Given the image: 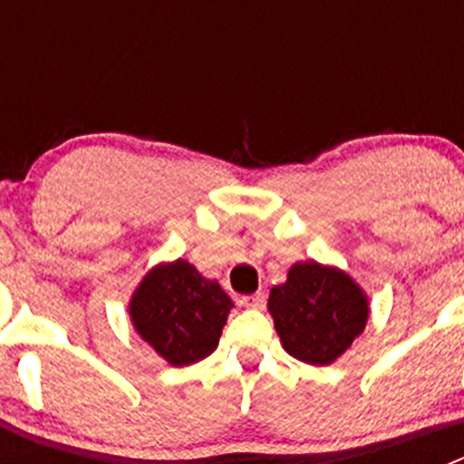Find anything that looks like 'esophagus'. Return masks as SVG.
<instances>
[{
  "instance_id": "esophagus-1",
  "label": "esophagus",
  "mask_w": 464,
  "mask_h": 464,
  "mask_svg": "<svg viewBox=\"0 0 464 464\" xmlns=\"http://www.w3.org/2000/svg\"><path fill=\"white\" fill-rule=\"evenodd\" d=\"M239 302H241V306H246V309H262V306H265V293L244 295Z\"/></svg>"
}]
</instances>
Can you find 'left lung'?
Here are the masks:
<instances>
[{
  "label": "left lung",
  "instance_id": "1",
  "mask_svg": "<svg viewBox=\"0 0 464 464\" xmlns=\"http://www.w3.org/2000/svg\"><path fill=\"white\" fill-rule=\"evenodd\" d=\"M283 348L306 364H332L362 334L370 302L358 283L337 267L295 262L288 278L269 293Z\"/></svg>",
  "mask_w": 464,
  "mask_h": 464
}]
</instances>
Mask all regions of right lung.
I'll return each mask as SVG.
<instances>
[{
  "label": "right lung",
  "instance_id": "right-lung-1",
  "mask_svg": "<svg viewBox=\"0 0 464 464\" xmlns=\"http://www.w3.org/2000/svg\"><path fill=\"white\" fill-rule=\"evenodd\" d=\"M232 306L218 281L204 278L195 265L179 257L143 276L130 299V318L158 355L186 367L216 351Z\"/></svg>",
  "mask_w": 464,
  "mask_h": 464
}]
</instances>
